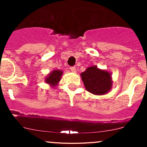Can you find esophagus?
I'll list each match as a JSON object with an SVG mask.
<instances>
[{"instance_id": "34e87169", "label": "esophagus", "mask_w": 147, "mask_h": 147, "mask_svg": "<svg viewBox=\"0 0 147 147\" xmlns=\"http://www.w3.org/2000/svg\"><path fill=\"white\" fill-rule=\"evenodd\" d=\"M70 70H71L72 72H77V70H76L75 67H74V66L70 67Z\"/></svg>"}]
</instances>
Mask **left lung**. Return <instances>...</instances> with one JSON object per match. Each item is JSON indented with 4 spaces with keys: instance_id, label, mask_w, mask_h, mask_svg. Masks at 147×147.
<instances>
[{
    "instance_id": "obj_1",
    "label": "left lung",
    "mask_w": 147,
    "mask_h": 147,
    "mask_svg": "<svg viewBox=\"0 0 147 147\" xmlns=\"http://www.w3.org/2000/svg\"><path fill=\"white\" fill-rule=\"evenodd\" d=\"M86 89L92 94L102 95L111 90L113 81L110 72L91 66L81 74Z\"/></svg>"
}]
</instances>
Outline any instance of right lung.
Here are the masks:
<instances>
[{
	"mask_svg": "<svg viewBox=\"0 0 147 147\" xmlns=\"http://www.w3.org/2000/svg\"><path fill=\"white\" fill-rule=\"evenodd\" d=\"M63 72L59 70H55L50 72L45 78V83L50 84L52 86H57L59 81L61 79Z\"/></svg>",
	"mask_w": 147,
	"mask_h": 147,
	"instance_id": "right-lung-1",
	"label": "right lung"
}]
</instances>
